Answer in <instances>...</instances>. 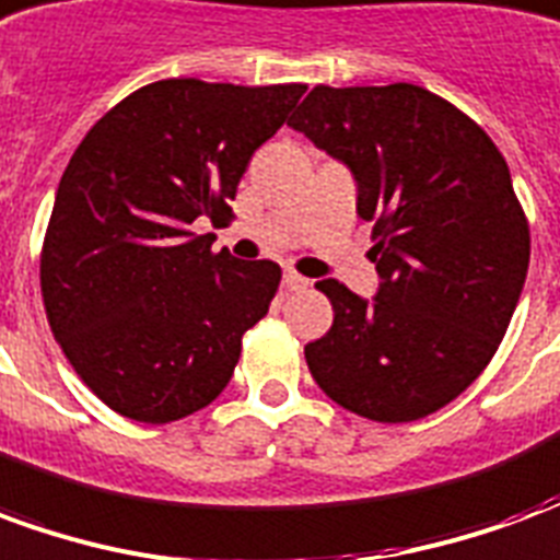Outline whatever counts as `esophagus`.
<instances>
[{"instance_id":"obj_1","label":"esophagus","mask_w":560,"mask_h":560,"mask_svg":"<svg viewBox=\"0 0 560 560\" xmlns=\"http://www.w3.org/2000/svg\"><path fill=\"white\" fill-rule=\"evenodd\" d=\"M284 288H288V291H305V288H308V279H303L296 269H284Z\"/></svg>"}]
</instances>
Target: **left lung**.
Listing matches in <instances>:
<instances>
[{
    "label": "left lung",
    "instance_id": "1",
    "mask_svg": "<svg viewBox=\"0 0 560 560\" xmlns=\"http://www.w3.org/2000/svg\"><path fill=\"white\" fill-rule=\"evenodd\" d=\"M357 179L381 291L315 288L332 327L305 345L317 387L345 411L413 422L480 377L528 276L530 231L504 155L470 116L413 86H315L288 119Z\"/></svg>",
    "mask_w": 560,
    "mask_h": 560
}]
</instances>
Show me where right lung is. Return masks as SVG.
<instances>
[{"mask_svg":"<svg viewBox=\"0 0 560 560\" xmlns=\"http://www.w3.org/2000/svg\"><path fill=\"white\" fill-rule=\"evenodd\" d=\"M305 83L155 80L86 131L56 188L42 296L80 381L128 420L164 425L228 387L245 329L281 269L212 252L197 219H224L248 161Z\"/></svg>","mask_w":560,"mask_h":560,"instance_id":"add662e5","label":"right lung"}]
</instances>
